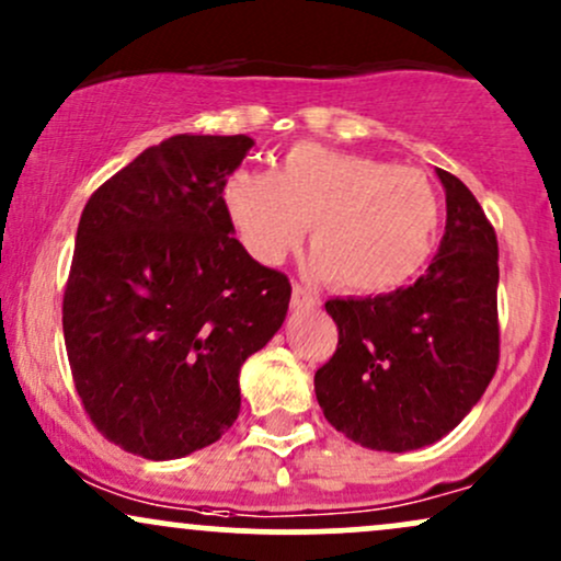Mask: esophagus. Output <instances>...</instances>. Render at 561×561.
Returning a JSON list of instances; mask_svg holds the SVG:
<instances>
[{
  "label": "esophagus",
  "mask_w": 561,
  "mask_h": 561,
  "mask_svg": "<svg viewBox=\"0 0 561 561\" xmlns=\"http://www.w3.org/2000/svg\"><path fill=\"white\" fill-rule=\"evenodd\" d=\"M319 306V295L313 289L295 285L293 287V308H317Z\"/></svg>",
  "instance_id": "esophagus-1"
}]
</instances>
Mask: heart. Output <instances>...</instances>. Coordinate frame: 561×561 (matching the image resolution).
<instances>
[{
	"mask_svg": "<svg viewBox=\"0 0 561 561\" xmlns=\"http://www.w3.org/2000/svg\"><path fill=\"white\" fill-rule=\"evenodd\" d=\"M221 208L253 259L279 263L306 237L332 287L388 293L427 266L440 234L433 182L409 165L300 141L274 173L234 169Z\"/></svg>",
	"mask_w": 561,
	"mask_h": 561,
	"instance_id": "1",
	"label": "heart"
}]
</instances>
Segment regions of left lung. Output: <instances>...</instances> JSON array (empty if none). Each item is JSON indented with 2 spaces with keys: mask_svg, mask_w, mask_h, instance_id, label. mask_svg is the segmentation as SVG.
Listing matches in <instances>:
<instances>
[{
  "mask_svg": "<svg viewBox=\"0 0 561 561\" xmlns=\"http://www.w3.org/2000/svg\"><path fill=\"white\" fill-rule=\"evenodd\" d=\"M446 234L411 287L327 300L337 351L313 377L337 433L364 448L416 450L448 435L499 364V242L465 182L437 169Z\"/></svg>",
  "mask_w": 561,
  "mask_h": 561,
  "instance_id": "obj_1",
  "label": "left lung"
}]
</instances>
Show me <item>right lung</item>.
I'll use <instances>...</instances> for the list:
<instances>
[{
	"instance_id": "add662e5",
	"label": "right lung",
	"mask_w": 561,
	"mask_h": 561,
	"mask_svg": "<svg viewBox=\"0 0 561 561\" xmlns=\"http://www.w3.org/2000/svg\"><path fill=\"white\" fill-rule=\"evenodd\" d=\"M255 141L179 134L89 197L62 300L70 371L107 440L152 461L216 443L240 369L279 332L289 279L250 259L221 184Z\"/></svg>"
}]
</instances>
